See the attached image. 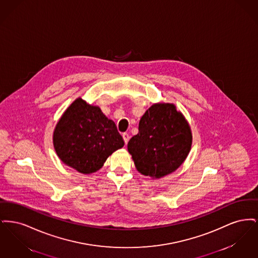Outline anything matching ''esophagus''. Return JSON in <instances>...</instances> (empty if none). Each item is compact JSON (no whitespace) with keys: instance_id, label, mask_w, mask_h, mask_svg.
I'll use <instances>...</instances> for the list:
<instances>
[{"instance_id":"1","label":"esophagus","mask_w":258,"mask_h":258,"mask_svg":"<svg viewBox=\"0 0 258 258\" xmlns=\"http://www.w3.org/2000/svg\"><path fill=\"white\" fill-rule=\"evenodd\" d=\"M122 136H123V141H124V143H125V144H127L128 140H130V135H128V134L124 133V134H123V135H122Z\"/></svg>"}]
</instances>
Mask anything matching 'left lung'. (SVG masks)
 <instances>
[{
  "label": "left lung",
  "instance_id": "obj_1",
  "mask_svg": "<svg viewBox=\"0 0 258 258\" xmlns=\"http://www.w3.org/2000/svg\"><path fill=\"white\" fill-rule=\"evenodd\" d=\"M192 144L190 125L173 103H155L141 117L138 134L127 143L137 171L160 179L176 171Z\"/></svg>",
  "mask_w": 258,
  "mask_h": 258
}]
</instances>
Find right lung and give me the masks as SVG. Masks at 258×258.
<instances>
[{
  "instance_id": "1",
  "label": "right lung",
  "mask_w": 258,
  "mask_h": 258,
  "mask_svg": "<svg viewBox=\"0 0 258 258\" xmlns=\"http://www.w3.org/2000/svg\"><path fill=\"white\" fill-rule=\"evenodd\" d=\"M115 123L98 105L76 98L62 113L53 132L59 159L82 174L99 170L115 151L123 147Z\"/></svg>"
}]
</instances>
